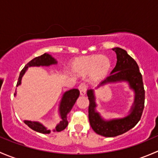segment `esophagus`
I'll list each match as a JSON object with an SVG mask.
<instances>
[{"label":"esophagus","mask_w":158,"mask_h":158,"mask_svg":"<svg viewBox=\"0 0 158 158\" xmlns=\"http://www.w3.org/2000/svg\"><path fill=\"white\" fill-rule=\"evenodd\" d=\"M78 89L80 90V94H81V95H84V94H86V92H87V86L85 84H81L79 85Z\"/></svg>","instance_id":"obj_1"}]
</instances>
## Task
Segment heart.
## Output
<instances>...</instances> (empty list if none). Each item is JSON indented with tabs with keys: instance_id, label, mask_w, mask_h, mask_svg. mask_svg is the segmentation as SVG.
Instances as JSON below:
<instances>
[{
	"instance_id": "b5f03b06",
	"label": "heart",
	"mask_w": 158,
	"mask_h": 158,
	"mask_svg": "<svg viewBox=\"0 0 158 158\" xmlns=\"http://www.w3.org/2000/svg\"><path fill=\"white\" fill-rule=\"evenodd\" d=\"M111 68V60L106 55H92L80 57L71 63V70L81 75L88 74L94 80L103 78Z\"/></svg>"
}]
</instances>
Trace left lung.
Here are the masks:
<instances>
[{"label": "left lung", "instance_id": "left-lung-1", "mask_svg": "<svg viewBox=\"0 0 158 158\" xmlns=\"http://www.w3.org/2000/svg\"><path fill=\"white\" fill-rule=\"evenodd\" d=\"M117 57L116 65L112 71L110 76L103 80L98 86L110 82L126 81H128L131 89L135 92V103L131 112L128 116L111 121H104L98 113L95 111V97L94 90L87 91L89 104V121L91 128L97 134L104 137H115L126 132L136 126L141 119L144 107V89L142 75L136 61L128 55L126 50L121 48H113Z\"/></svg>", "mask_w": 158, "mask_h": 158}]
</instances>
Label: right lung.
<instances>
[{
	"label": "right lung",
	"mask_w": 158,
	"mask_h": 158,
	"mask_svg": "<svg viewBox=\"0 0 158 158\" xmlns=\"http://www.w3.org/2000/svg\"><path fill=\"white\" fill-rule=\"evenodd\" d=\"M56 63L57 61H55L54 58L51 55L46 54V53L40 55V56L35 57V58L31 60L30 62L27 63L25 65V67L23 68L20 74H19L17 86L20 84L21 78H22L23 75L26 72L28 67H30V66H48L50 64H56ZM14 95H15V94H14ZM79 95L80 92L77 89H72V90H70L66 93H64V94L63 95L62 100H61V104H60V115H61V121L56 126L55 130H54V131H61L67 127L68 124V121L67 120V114L71 111V108H72L73 106L75 103ZM24 123L30 128L34 130V131H38L40 133H43V134H48V133H50L49 130H47L46 128L44 127L43 125L39 123H36V122L25 120Z\"/></svg>",
	"instance_id": "1"
}]
</instances>
